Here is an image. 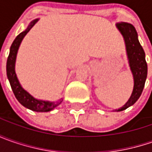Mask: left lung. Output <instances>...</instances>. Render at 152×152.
Masks as SVG:
<instances>
[{"label":"left lung","mask_w":152,"mask_h":152,"mask_svg":"<svg viewBox=\"0 0 152 152\" xmlns=\"http://www.w3.org/2000/svg\"><path fill=\"white\" fill-rule=\"evenodd\" d=\"M116 26L124 39L129 63L134 77V89L131 96L124 107L116 110L117 112H121L134 105L140 96L147 77V63L145 51L139 42L134 27L124 22L118 23Z\"/></svg>","instance_id":"obj_1"}]
</instances>
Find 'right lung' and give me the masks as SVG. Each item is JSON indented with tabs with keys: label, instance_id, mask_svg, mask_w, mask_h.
I'll list each match as a JSON object with an SVG mask.
<instances>
[{
	"label": "right lung",
	"instance_id": "add662e5",
	"mask_svg": "<svg viewBox=\"0 0 152 152\" xmlns=\"http://www.w3.org/2000/svg\"><path fill=\"white\" fill-rule=\"evenodd\" d=\"M39 19L33 20L26 29L23 32L20 33L16 37L14 41L12 42L11 48H10V53L7 57V75L10 85L12 87V90L14 93L15 97L23 107L28 108L32 111H34V112L45 113V112H50L56 107L58 105H60L62 100L61 99L57 102H50L35 99L29 93H28L25 90L23 89L18 79L17 78L16 73H15V61H16L17 53H18V48H19V45H20L23 37L27 34V33L31 29V28L36 23V22Z\"/></svg>",
	"mask_w": 152,
	"mask_h": 152
}]
</instances>
